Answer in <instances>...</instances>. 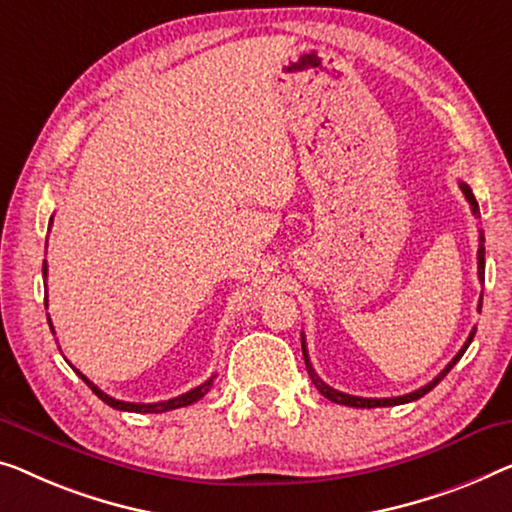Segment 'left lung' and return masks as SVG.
I'll list each match as a JSON object with an SVG mask.
<instances>
[{"label": "left lung", "mask_w": 512, "mask_h": 512, "mask_svg": "<svg viewBox=\"0 0 512 512\" xmlns=\"http://www.w3.org/2000/svg\"><path fill=\"white\" fill-rule=\"evenodd\" d=\"M460 188H462V193H464V197H467V202L471 204V213H474L476 218H480V209H478V202H476V197H474V193H471V188L467 186V183L464 181H460ZM485 236H483V230H480V236H478V278H480V282L485 280ZM480 308H483V296H480V301H478V312H480ZM474 335H476V329L469 333V338H467V342H464V347L460 349V352L455 354V358L451 363L446 365L444 370L439 372L437 377H434L430 384H425V386H421L418 388V391H414V393H407V395H398V398H358V395H349V393H342V391H335V388H331L329 384H324L322 379L317 377V372H315V368H312V363H310V358H308V349H305V338L301 335V349H303V358H305V368H308V375H310V379H312V384H315L317 388H319V393L324 395V398H329L331 402H335V404H345V407H356V409H375V407H395V404H407V402H414V400H418V398H423L425 393H430L434 386L439 384L441 379H444L448 372L453 370V365L460 361V358L464 356V352H467V347L471 345V340H474Z\"/></svg>", "instance_id": "left-lung-1"}]
</instances>
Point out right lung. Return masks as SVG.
<instances>
[{
    "label": "right lung",
    "mask_w": 512,
    "mask_h": 512,
    "mask_svg": "<svg viewBox=\"0 0 512 512\" xmlns=\"http://www.w3.org/2000/svg\"><path fill=\"white\" fill-rule=\"evenodd\" d=\"M50 225H52V218H50ZM43 278H48V264H43ZM45 310H48V292H45ZM48 324H50V331H52V322H50V315H48ZM55 333V331H52ZM73 368V365H71ZM75 370V368H73ZM80 375V379L85 381V384L94 391L98 398H101L105 404H110L112 409H119V411H135V414H163V411H172V409H179V407H188V404L197 402L200 398H204V395L209 393V388L213 384V379H216V375H213L211 379L204 381V384H200L197 388H190L188 393L183 395H177V398L172 400H165V402H151V404H142V402H124V400H114L112 395L103 393L101 388H98L96 384H91V381L82 375L80 370H75Z\"/></svg>",
    "instance_id": "add662e5"
}]
</instances>
